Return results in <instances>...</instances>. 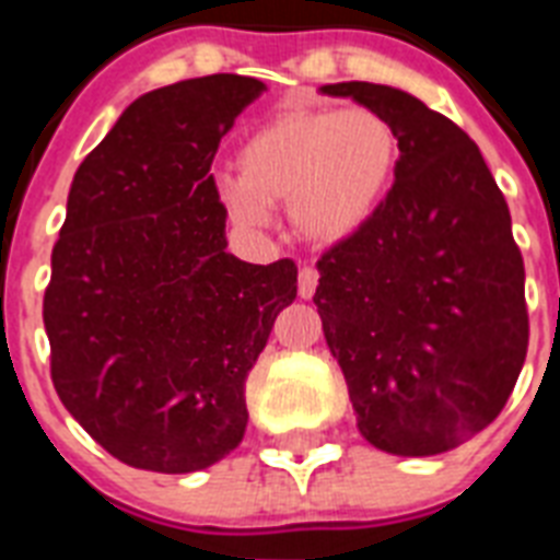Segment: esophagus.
Returning a JSON list of instances; mask_svg holds the SVG:
<instances>
[{"label":"esophagus","mask_w":560,"mask_h":560,"mask_svg":"<svg viewBox=\"0 0 560 560\" xmlns=\"http://www.w3.org/2000/svg\"><path fill=\"white\" fill-rule=\"evenodd\" d=\"M316 284H319V270L316 267H302L299 270V296L311 299L316 293Z\"/></svg>","instance_id":"1"}]
</instances>
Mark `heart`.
I'll list each match as a JSON object with an SVG mask.
<instances>
[{
    "instance_id": "heart-1",
    "label": "heart",
    "mask_w": 560,
    "mask_h": 560,
    "mask_svg": "<svg viewBox=\"0 0 560 560\" xmlns=\"http://www.w3.org/2000/svg\"><path fill=\"white\" fill-rule=\"evenodd\" d=\"M395 160L398 136L374 109H290L246 136L237 177L220 174L214 191L244 226H261L270 202H290L302 235L342 241L374 214Z\"/></svg>"
}]
</instances>
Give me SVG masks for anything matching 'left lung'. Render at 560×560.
Masks as SVG:
<instances>
[{"label":"left lung","mask_w":560,"mask_h":560,"mask_svg":"<svg viewBox=\"0 0 560 560\" xmlns=\"http://www.w3.org/2000/svg\"><path fill=\"white\" fill-rule=\"evenodd\" d=\"M398 136L395 183L319 258L316 307L358 430L395 456H433L486 430L529 349L512 214L477 142L381 83H328Z\"/></svg>","instance_id":"left-lung-1"}]
</instances>
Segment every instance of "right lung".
Instances as JSON below:
<instances>
[{
    "label": "right lung",
    "mask_w": 560,
    "mask_h": 560,
    "mask_svg": "<svg viewBox=\"0 0 560 560\" xmlns=\"http://www.w3.org/2000/svg\"><path fill=\"white\" fill-rule=\"evenodd\" d=\"M261 81L209 74L136 98L74 171L43 323L51 381L118 462L191 474L235 451L246 374L296 299V264L226 253L211 162Z\"/></svg>",
    "instance_id": "obj_1"
}]
</instances>
